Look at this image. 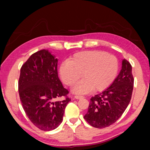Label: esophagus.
Instances as JSON below:
<instances>
[{
    "label": "esophagus",
    "mask_w": 150,
    "mask_h": 150,
    "mask_svg": "<svg viewBox=\"0 0 150 150\" xmlns=\"http://www.w3.org/2000/svg\"><path fill=\"white\" fill-rule=\"evenodd\" d=\"M74 98H76V99H82V98H84V96H79V95H76L74 96Z\"/></svg>",
    "instance_id": "obj_1"
}]
</instances>
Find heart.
<instances>
[{
  "instance_id": "b5f03b06",
  "label": "heart",
  "mask_w": 150,
  "mask_h": 150,
  "mask_svg": "<svg viewBox=\"0 0 150 150\" xmlns=\"http://www.w3.org/2000/svg\"><path fill=\"white\" fill-rule=\"evenodd\" d=\"M118 61L114 55L99 50L77 52L59 67V74L65 85L73 86L74 92L85 93L90 91H101L107 88L118 71Z\"/></svg>"
}]
</instances>
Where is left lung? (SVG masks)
Listing matches in <instances>:
<instances>
[{
  "label": "left lung",
  "mask_w": 150,
  "mask_h": 150,
  "mask_svg": "<svg viewBox=\"0 0 150 150\" xmlns=\"http://www.w3.org/2000/svg\"><path fill=\"white\" fill-rule=\"evenodd\" d=\"M134 78L132 65L122 61L120 74L109 87L91 97L84 119L91 126L104 128L114 124L122 115L132 97Z\"/></svg>",
  "instance_id": "obj_1"
}]
</instances>
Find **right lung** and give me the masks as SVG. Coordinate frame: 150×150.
<instances>
[{"mask_svg": "<svg viewBox=\"0 0 150 150\" xmlns=\"http://www.w3.org/2000/svg\"><path fill=\"white\" fill-rule=\"evenodd\" d=\"M58 60L47 50L35 52L22 65L18 81L20 99L30 122L40 130L57 128L71 99L58 77ZM63 100L56 101L59 97Z\"/></svg>", "mask_w": 150, "mask_h": 150, "instance_id": "obj_1", "label": "right lung"}]
</instances>
